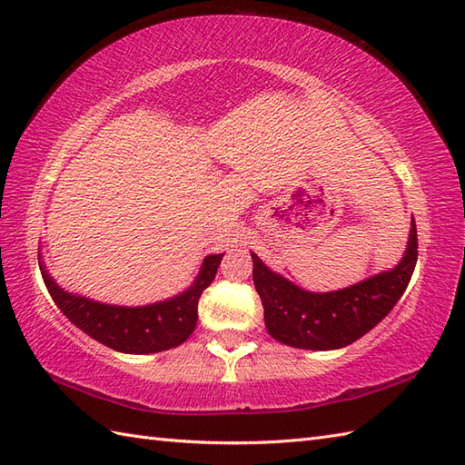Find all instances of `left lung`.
<instances>
[{"mask_svg":"<svg viewBox=\"0 0 465 465\" xmlns=\"http://www.w3.org/2000/svg\"><path fill=\"white\" fill-rule=\"evenodd\" d=\"M252 260L253 285L272 338L300 350H340L373 330L406 292L418 262L416 220L411 217L406 253L398 265L343 290L305 292L272 272L253 252Z\"/></svg>","mask_w":465,"mask_h":465,"instance_id":"obj_1","label":"left lung"}]
</instances>
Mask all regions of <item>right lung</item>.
Here are the masks:
<instances>
[{"mask_svg":"<svg viewBox=\"0 0 465 465\" xmlns=\"http://www.w3.org/2000/svg\"><path fill=\"white\" fill-rule=\"evenodd\" d=\"M222 258L223 253L207 255L200 273L185 292L170 300L137 308L102 303L64 290L49 275L42 255L39 270L52 300L75 328L115 351L142 355L177 348L190 338L197 323V302L202 292L213 282Z\"/></svg>","mask_w":465,"mask_h":465,"instance_id":"1","label":"right lung"}]
</instances>
